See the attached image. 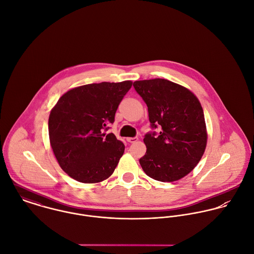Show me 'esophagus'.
Here are the masks:
<instances>
[{
    "mask_svg": "<svg viewBox=\"0 0 254 254\" xmlns=\"http://www.w3.org/2000/svg\"><path fill=\"white\" fill-rule=\"evenodd\" d=\"M126 140H127L128 143H135V142L138 141V138L137 137H133V138H127Z\"/></svg>",
    "mask_w": 254,
    "mask_h": 254,
    "instance_id": "34e87169",
    "label": "esophagus"
}]
</instances>
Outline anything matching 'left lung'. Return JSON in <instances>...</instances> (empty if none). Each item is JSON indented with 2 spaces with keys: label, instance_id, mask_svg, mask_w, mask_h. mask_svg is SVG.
<instances>
[{
  "label": "left lung",
  "instance_id": "obj_1",
  "mask_svg": "<svg viewBox=\"0 0 254 254\" xmlns=\"http://www.w3.org/2000/svg\"><path fill=\"white\" fill-rule=\"evenodd\" d=\"M145 102L151 129L145 135L146 152L140 158L145 174L160 182H174L189 174L203 155L207 134L203 109L188 89L166 79L135 81Z\"/></svg>",
  "mask_w": 254,
  "mask_h": 254
}]
</instances>
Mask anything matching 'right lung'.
<instances>
[{"label":"right lung","instance_id":"1","mask_svg":"<svg viewBox=\"0 0 254 254\" xmlns=\"http://www.w3.org/2000/svg\"><path fill=\"white\" fill-rule=\"evenodd\" d=\"M132 84L102 82L77 87L52 109L49 136L53 151L62 169L76 181L99 183L113 173L125 145L105 131L114 122Z\"/></svg>","mask_w":254,"mask_h":254}]
</instances>
